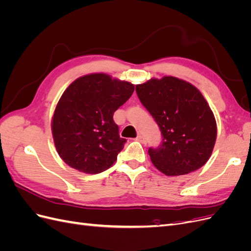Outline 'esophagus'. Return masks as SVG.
I'll list each match as a JSON object with an SVG mask.
<instances>
[{"instance_id": "34e87169", "label": "esophagus", "mask_w": 251, "mask_h": 251, "mask_svg": "<svg viewBox=\"0 0 251 251\" xmlns=\"http://www.w3.org/2000/svg\"><path fill=\"white\" fill-rule=\"evenodd\" d=\"M136 140H137V141H140V142H144V141H146V140H144V137H143L142 135H138L137 137H136Z\"/></svg>"}]
</instances>
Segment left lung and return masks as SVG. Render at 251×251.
I'll use <instances>...</instances> for the list:
<instances>
[{
  "label": "left lung",
  "instance_id": "8db88e82",
  "mask_svg": "<svg viewBox=\"0 0 251 251\" xmlns=\"http://www.w3.org/2000/svg\"><path fill=\"white\" fill-rule=\"evenodd\" d=\"M140 102L161 132V143L150 148L156 168L166 176L195 172L207 162L217 138V125L200 91L173 76L136 86Z\"/></svg>",
  "mask_w": 251,
  "mask_h": 251
}]
</instances>
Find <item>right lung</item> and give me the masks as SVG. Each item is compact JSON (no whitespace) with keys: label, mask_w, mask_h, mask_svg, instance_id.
<instances>
[{"label":"right lung","mask_w":251,"mask_h":251,"mask_svg":"<svg viewBox=\"0 0 251 251\" xmlns=\"http://www.w3.org/2000/svg\"><path fill=\"white\" fill-rule=\"evenodd\" d=\"M134 92V85L102 73L82 76L67 88L56 105L52 134L60 158L71 168L100 174L116 161L126 139L113 115Z\"/></svg>","instance_id":"1"}]
</instances>
